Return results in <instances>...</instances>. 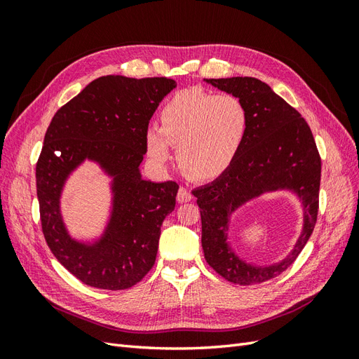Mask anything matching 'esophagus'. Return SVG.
<instances>
[{
	"instance_id": "obj_1",
	"label": "esophagus",
	"mask_w": 359,
	"mask_h": 359,
	"mask_svg": "<svg viewBox=\"0 0 359 359\" xmlns=\"http://www.w3.org/2000/svg\"><path fill=\"white\" fill-rule=\"evenodd\" d=\"M191 199H193V196H191L190 190L186 189V187H180V190L177 193V201L180 203H182V202H190Z\"/></svg>"
}]
</instances>
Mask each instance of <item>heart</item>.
<instances>
[{"instance_id":"obj_1","label":"heart","mask_w":359,"mask_h":359,"mask_svg":"<svg viewBox=\"0 0 359 359\" xmlns=\"http://www.w3.org/2000/svg\"><path fill=\"white\" fill-rule=\"evenodd\" d=\"M248 127V114L235 95L189 88L177 93L160 112V126L147 130L149 157L166 163L170 145L184 173L194 180H214L240 154Z\"/></svg>"}]
</instances>
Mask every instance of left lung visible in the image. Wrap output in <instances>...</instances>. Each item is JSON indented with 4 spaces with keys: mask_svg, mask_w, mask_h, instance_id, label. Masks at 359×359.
Masks as SVG:
<instances>
[{
    "mask_svg": "<svg viewBox=\"0 0 359 359\" xmlns=\"http://www.w3.org/2000/svg\"><path fill=\"white\" fill-rule=\"evenodd\" d=\"M238 97L248 114L240 154L208 186L193 190L202 220L206 262L224 280L250 286L265 283L286 271L307 244L318 220L322 161L311 130L301 114L256 78L206 79ZM292 189L303 201L304 229L294 252L273 267H253L238 258L225 243L229 215L244 201L265 191Z\"/></svg>",
    "mask_w": 359,
    "mask_h": 359,
    "instance_id": "left-lung-1",
    "label": "left lung"
}]
</instances>
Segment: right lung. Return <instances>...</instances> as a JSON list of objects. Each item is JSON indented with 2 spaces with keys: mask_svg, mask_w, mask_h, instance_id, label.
<instances>
[{
  "mask_svg": "<svg viewBox=\"0 0 359 359\" xmlns=\"http://www.w3.org/2000/svg\"><path fill=\"white\" fill-rule=\"evenodd\" d=\"M177 86L168 78L102 76L53 115L36 165L40 222L58 262L83 285L124 290L156 264L160 227L175 208L178 184L140 177L145 135L160 102ZM114 178V208L105 235L93 246L72 241L59 212L69 172L85 158Z\"/></svg>",
  "mask_w": 359,
  "mask_h": 359,
  "instance_id": "add662e5",
  "label": "right lung"
}]
</instances>
